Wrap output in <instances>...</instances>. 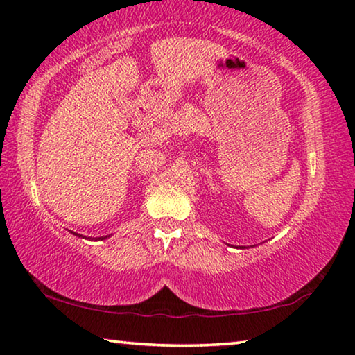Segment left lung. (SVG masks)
I'll return each instance as SVG.
<instances>
[{
    "mask_svg": "<svg viewBox=\"0 0 355 355\" xmlns=\"http://www.w3.org/2000/svg\"><path fill=\"white\" fill-rule=\"evenodd\" d=\"M241 248H245V246H241Z\"/></svg>",
    "mask_w": 355,
    "mask_h": 355,
    "instance_id": "obj_1",
    "label": "left lung"
}]
</instances>
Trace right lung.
<instances>
[{
	"mask_svg": "<svg viewBox=\"0 0 355 355\" xmlns=\"http://www.w3.org/2000/svg\"><path fill=\"white\" fill-rule=\"evenodd\" d=\"M69 232H71V234H74L76 237H83V235L74 232V230H69ZM107 237H110V235H103V237H96V239H92V237H83V239H89V240H105Z\"/></svg>",
	"mask_w": 355,
	"mask_h": 355,
	"instance_id": "1",
	"label": "right lung"
}]
</instances>
